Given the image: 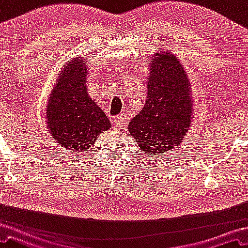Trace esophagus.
Returning a JSON list of instances; mask_svg holds the SVG:
<instances>
[{
	"label": "esophagus",
	"mask_w": 248,
	"mask_h": 248,
	"mask_svg": "<svg viewBox=\"0 0 248 248\" xmlns=\"http://www.w3.org/2000/svg\"><path fill=\"white\" fill-rule=\"evenodd\" d=\"M125 123H127V119H125L124 116H116V117H113V124H116V125L124 127Z\"/></svg>",
	"instance_id": "obj_1"
}]
</instances>
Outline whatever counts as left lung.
Here are the masks:
<instances>
[{
    "instance_id": "1",
    "label": "left lung",
    "mask_w": 248,
    "mask_h": 248,
    "mask_svg": "<svg viewBox=\"0 0 248 248\" xmlns=\"http://www.w3.org/2000/svg\"><path fill=\"white\" fill-rule=\"evenodd\" d=\"M148 64L145 106L130 120L128 129L142 154L165 157L182 142L191 124L189 80L183 64L169 51L155 54Z\"/></svg>"
}]
</instances>
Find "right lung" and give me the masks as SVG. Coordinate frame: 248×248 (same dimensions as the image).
<instances>
[{
	"label": "right lung",
	"instance_id": "obj_1",
	"mask_svg": "<svg viewBox=\"0 0 248 248\" xmlns=\"http://www.w3.org/2000/svg\"><path fill=\"white\" fill-rule=\"evenodd\" d=\"M87 62L75 58L68 61L46 103V124L60 147L75 153L90 148L102 131L110 129V120L87 90Z\"/></svg>",
	"mask_w": 248,
	"mask_h": 248
}]
</instances>
